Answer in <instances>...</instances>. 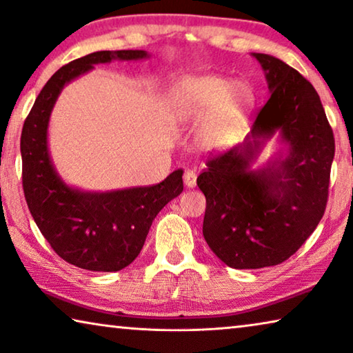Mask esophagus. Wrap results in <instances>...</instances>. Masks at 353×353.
<instances>
[{"label":"esophagus","mask_w":353,"mask_h":353,"mask_svg":"<svg viewBox=\"0 0 353 353\" xmlns=\"http://www.w3.org/2000/svg\"><path fill=\"white\" fill-rule=\"evenodd\" d=\"M183 183H185L187 188H193L196 185V174H194V171L192 170L185 171V174H183Z\"/></svg>","instance_id":"obj_1"}]
</instances>
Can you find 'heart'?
<instances>
[{
    "mask_svg": "<svg viewBox=\"0 0 353 353\" xmlns=\"http://www.w3.org/2000/svg\"><path fill=\"white\" fill-rule=\"evenodd\" d=\"M250 101V90L244 82H230L215 74L182 79L176 88V114L183 120H201L214 114L204 131L208 144L230 139L238 115Z\"/></svg>",
    "mask_w": 353,
    "mask_h": 353,
    "instance_id": "heart-1",
    "label": "heart"
}]
</instances>
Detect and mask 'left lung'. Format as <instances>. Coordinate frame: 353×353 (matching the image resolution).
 <instances>
[{
  "instance_id": "8db88e82",
  "label": "left lung",
  "mask_w": 353,
  "mask_h": 353,
  "mask_svg": "<svg viewBox=\"0 0 353 353\" xmlns=\"http://www.w3.org/2000/svg\"><path fill=\"white\" fill-rule=\"evenodd\" d=\"M252 57L270 98L244 143L209 160L196 179L206 196L204 239L234 270L279 265L304 244L327 208L334 159L333 131L312 83L276 57ZM274 135L279 149L254 168Z\"/></svg>"
}]
</instances>
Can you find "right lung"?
<instances>
[{"label": "right lung", "instance_id": "add662e5", "mask_svg": "<svg viewBox=\"0 0 353 353\" xmlns=\"http://www.w3.org/2000/svg\"><path fill=\"white\" fill-rule=\"evenodd\" d=\"M149 57L145 50H101L68 63L47 81L23 123L20 154L26 204L52 249L82 270L114 272L133 263L157 214L182 193L183 171L150 187L88 192L68 185L50 157V114L63 88L94 65Z\"/></svg>", "mask_w": 353, "mask_h": 353}]
</instances>
